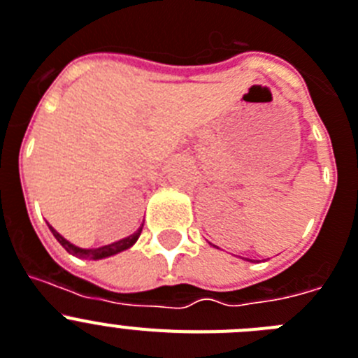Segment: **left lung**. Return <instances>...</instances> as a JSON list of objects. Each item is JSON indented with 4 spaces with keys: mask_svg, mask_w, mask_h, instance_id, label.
<instances>
[{
    "mask_svg": "<svg viewBox=\"0 0 358 358\" xmlns=\"http://www.w3.org/2000/svg\"><path fill=\"white\" fill-rule=\"evenodd\" d=\"M248 261H250V259H248Z\"/></svg>",
    "mask_w": 358,
    "mask_h": 358,
    "instance_id": "obj_1",
    "label": "left lung"
}]
</instances>
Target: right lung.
I'll use <instances>...</instances> for the list:
<instances>
[{"label": "right lung", "instance_id": "right-lung-1", "mask_svg": "<svg viewBox=\"0 0 358 358\" xmlns=\"http://www.w3.org/2000/svg\"><path fill=\"white\" fill-rule=\"evenodd\" d=\"M142 227H144V225L138 227V229H136V231L133 232L131 236H127V238L119 239V241H115V243L104 245V247H97V248H80V247H76V245L70 243L68 239H64L63 236L59 234V232L55 231L54 227L48 225V229H50V231H52V234H54V238L57 239L59 243H61L64 248H66L68 254H71V256H77V257H83V259H95V261H97V259H104V257L115 256V254L122 252V250H127V248H131L133 245L136 243V239H138V236H141Z\"/></svg>", "mask_w": 358, "mask_h": 358}]
</instances>
